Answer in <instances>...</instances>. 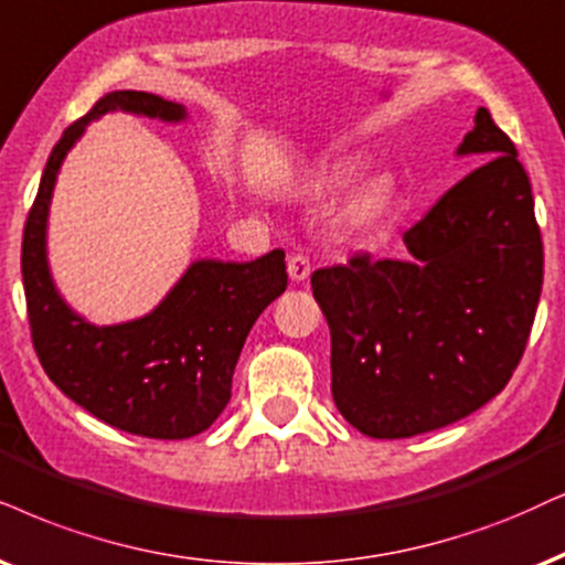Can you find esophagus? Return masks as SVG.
<instances>
[{
    "mask_svg": "<svg viewBox=\"0 0 565 565\" xmlns=\"http://www.w3.org/2000/svg\"><path fill=\"white\" fill-rule=\"evenodd\" d=\"M287 266H289V278H291V281H305V278L310 276V270H312L310 258H307V255H302V253L291 255Z\"/></svg>",
    "mask_w": 565,
    "mask_h": 565,
    "instance_id": "34e87169",
    "label": "esophagus"
}]
</instances>
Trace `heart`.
Segmentation results:
<instances>
[{
  "instance_id": "b5f03b06",
  "label": "heart",
  "mask_w": 565,
  "mask_h": 565,
  "mask_svg": "<svg viewBox=\"0 0 565 565\" xmlns=\"http://www.w3.org/2000/svg\"><path fill=\"white\" fill-rule=\"evenodd\" d=\"M367 195H370V192H367Z\"/></svg>"
}]
</instances>
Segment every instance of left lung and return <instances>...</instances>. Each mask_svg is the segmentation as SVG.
<instances>
[{"mask_svg": "<svg viewBox=\"0 0 565 565\" xmlns=\"http://www.w3.org/2000/svg\"><path fill=\"white\" fill-rule=\"evenodd\" d=\"M456 156L484 161L404 234L406 258L312 274L331 328V394L370 438L467 417L511 381L542 291L532 184L509 135L477 109Z\"/></svg>", "mask_w": 565, "mask_h": 565, "instance_id": "left-lung-1", "label": "left lung"}]
</instances>
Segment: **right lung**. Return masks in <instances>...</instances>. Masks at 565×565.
Instances as JSON below:
<instances>
[{
    "mask_svg": "<svg viewBox=\"0 0 565 565\" xmlns=\"http://www.w3.org/2000/svg\"><path fill=\"white\" fill-rule=\"evenodd\" d=\"M109 111L177 125L188 109L146 90H114L70 125L49 156L23 232V287L33 349L52 383L85 412L142 438L182 440L209 430L232 398L249 328L287 289L284 249L258 260H195L148 316L96 326L64 302L46 258L56 174L93 119Z\"/></svg>",
    "mask_w": 565,
    "mask_h": 565,
    "instance_id": "add662e5",
    "label": "right lung"
}]
</instances>
